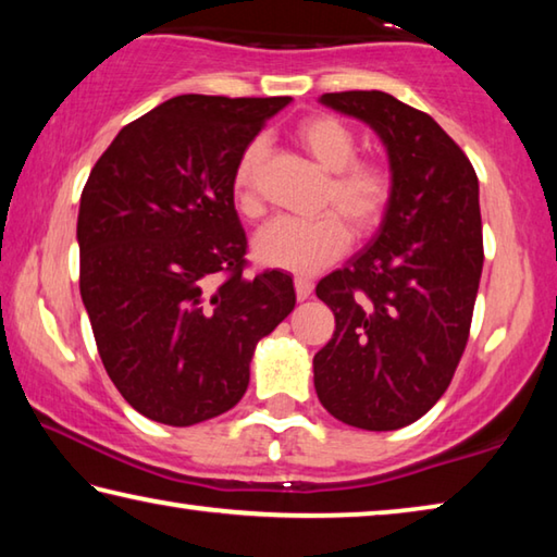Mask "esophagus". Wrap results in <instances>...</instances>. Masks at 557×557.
<instances>
[{"label":"esophagus","mask_w":557,"mask_h":557,"mask_svg":"<svg viewBox=\"0 0 557 557\" xmlns=\"http://www.w3.org/2000/svg\"><path fill=\"white\" fill-rule=\"evenodd\" d=\"M314 289V282L307 280V277H295V292H297V299L305 301L309 295H312Z\"/></svg>","instance_id":"esophagus-1"}]
</instances>
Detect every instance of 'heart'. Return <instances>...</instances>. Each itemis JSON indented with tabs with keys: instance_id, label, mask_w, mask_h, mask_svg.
Listing matches in <instances>:
<instances>
[{
	"instance_id": "b5f03b06",
	"label": "heart",
	"mask_w": 557,
	"mask_h": 557,
	"mask_svg": "<svg viewBox=\"0 0 557 557\" xmlns=\"http://www.w3.org/2000/svg\"><path fill=\"white\" fill-rule=\"evenodd\" d=\"M295 139L314 162L329 172L314 219H275L252 240V256L270 268L312 275L342 258L351 231L371 235L391 209L395 178L388 164L358 157V137L344 120L326 112L301 117ZM268 159V145L256 137L235 164L233 199L248 219L262 213L260 174Z\"/></svg>"
}]
</instances>
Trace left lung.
Here are the masks:
<instances>
[{"label":"left lung","instance_id":"obj_1","mask_svg":"<svg viewBox=\"0 0 557 557\" xmlns=\"http://www.w3.org/2000/svg\"><path fill=\"white\" fill-rule=\"evenodd\" d=\"M322 102L379 132L395 191L369 248L319 280L336 332L314 356V388L346 425L398 430L442 398L465 354L484 265L476 172L428 112L388 92Z\"/></svg>","mask_w":557,"mask_h":557}]
</instances>
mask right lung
<instances>
[{"label": "right lung", "mask_w": 557, "mask_h": 557, "mask_svg": "<svg viewBox=\"0 0 557 557\" xmlns=\"http://www.w3.org/2000/svg\"><path fill=\"white\" fill-rule=\"evenodd\" d=\"M292 98L176 96L120 129L81 194V297L132 408L188 428L231 410L292 309L287 272L245 275L233 172Z\"/></svg>", "instance_id": "right-lung-1"}]
</instances>
